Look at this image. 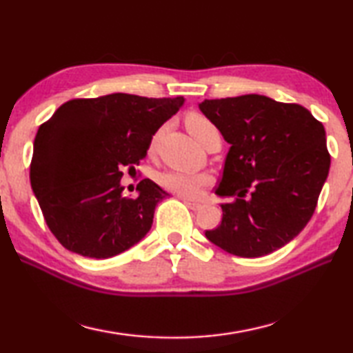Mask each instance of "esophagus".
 I'll use <instances>...</instances> for the list:
<instances>
[{"mask_svg":"<svg viewBox=\"0 0 353 353\" xmlns=\"http://www.w3.org/2000/svg\"><path fill=\"white\" fill-rule=\"evenodd\" d=\"M183 203H184V205H186L188 208H190V209H192V211H199V209L201 208V205H200V203L190 201V200H186V199H183Z\"/></svg>","mask_w":353,"mask_h":353,"instance_id":"1","label":"esophagus"}]
</instances>
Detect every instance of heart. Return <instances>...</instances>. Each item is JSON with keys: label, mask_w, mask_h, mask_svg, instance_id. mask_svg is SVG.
<instances>
[{"label": "heart", "mask_w": 353, "mask_h": 353, "mask_svg": "<svg viewBox=\"0 0 353 353\" xmlns=\"http://www.w3.org/2000/svg\"><path fill=\"white\" fill-rule=\"evenodd\" d=\"M186 128L190 136L199 142L201 147H205L209 141L220 138L219 128L214 125L212 121H209L206 116L192 113L186 117ZM159 133L153 136L150 142V152L157 144ZM159 184L164 189L169 190L184 199H196L201 194V190L212 183V176L209 173H190L181 170H167L159 175Z\"/></svg>", "instance_id": "obj_1"}]
</instances>
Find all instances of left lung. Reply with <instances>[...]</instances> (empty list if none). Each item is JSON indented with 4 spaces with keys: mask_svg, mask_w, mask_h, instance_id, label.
Returning a JSON list of instances; mask_svg holds the SVG:
<instances>
[{
    "mask_svg": "<svg viewBox=\"0 0 353 353\" xmlns=\"http://www.w3.org/2000/svg\"><path fill=\"white\" fill-rule=\"evenodd\" d=\"M199 107L231 145L215 194L236 196L220 205L223 219L208 240L239 257L282 248L312 219L329 175L324 125L302 105L261 94Z\"/></svg>",
    "mask_w": 353,
    "mask_h": 353,
    "instance_id": "8db88e82",
    "label": "left lung"
}]
</instances>
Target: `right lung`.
<instances>
[{
    "mask_svg": "<svg viewBox=\"0 0 353 353\" xmlns=\"http://www.w3.org/2000/svg\"><path fill=\"white\" fill-rule=\"evenodd\" d=\"M183 103L181 96L114 92L72 99L41 123L30 186L48 228L68 251L108 259L145 237L154 208L169 194L145 178L138 196H123L122 170L139 165L153 134Z\"/></svg>",
    "mask_w": 353,
    "mask_h": 353,
    "instance_id": "right-lung-1",
    "label": "right lung"
}]
</instances>
